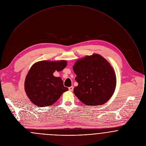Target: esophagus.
I'll list each match as a JSON object with an SVG mask.
<instances>
[{"label":"esophagus","mask_w":146,"mask_h":146,"mask_svg":"<svg viewBox=\"0 0 146 146\" xmlns=\"http://www.w3.org/2000/svg\"><path fill=\"white\" fill-rule=\"evenodd\" d=\"M68 90H69L70 91L72 92V91L74 90V86H71L69 87V88H68Z\"/></svg>","instance_id":"obj_1"}]
</instances>
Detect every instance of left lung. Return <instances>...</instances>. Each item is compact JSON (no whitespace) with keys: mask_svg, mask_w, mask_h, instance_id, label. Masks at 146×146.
<instances>
[{"mask_svg":"<svg viewBox=\"0 0 146 146\" xmlns=\"http://www.w3.org/2000/svg\"><path fill=\"white\" fill-rule=\"evenodd\" d=\"M73 70L78 85L75 95L87 106L104 104L113 95L116 78L114 70L102 56L98 54L78 60Z\"/></svg>","mask_w":146,"mask_h":146,"instance_id":"obj_1","label":"left lung"}]
</instances>
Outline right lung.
<instances>
[{"label": "right lung", "instance_id": "add662e5", "mask_svg": "<svg viewBox=\"0 0 146 146\" xmlns=\"http://www.w3.org/2000/svg\"><path fill=\"white\" fill-rule=\"evenodd\" d=\"M66 66L67 61L64 60L42 61L32 66L26 77L25 90L33 104L40 107L49 106L68 90L60 77L53 76L56 70L61 71Z\"/></svg>", "mask_w": 146, "mask_h": 146}]
</instances>
